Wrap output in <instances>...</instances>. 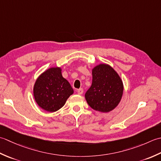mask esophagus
Instances as JSON below:
<instances>
[{"label":"esophagus","mask_w":161,"mask_h":161,"mask_svg":"<svg viewBox=\"0 0 161 161\" xmlns=\"http://www.w3.org/2000/svg\"><path fill=\"white\" fill-rule=\"evenodd\" d=\"M76 92H77L78 94L80 95V94H82L83 93V90L82 89V88H80V89H78V90H76Z\"/></svg>","instance_id":"obj_1"}]
</instances>
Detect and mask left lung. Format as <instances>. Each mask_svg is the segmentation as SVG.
Returning <instances> with one entry per match:
<instances>
[{
	"label": "left lung",
	"instance_id": "obj_1",
	"mask_svg": "<svg viewBox=\"0 0 161 161\" xmlns=\"http://www.w3.org/2000/svg\"><path fill=\"white\" fill-rule=\"evenodd\" d=\"M122 80L113 67L100 64L92 69V83L85 94L88 105L101 113L114 109L122 99Z\"/></svg>",
	"mask_w": 161,
	"mask_h": 161
}]
</instances>
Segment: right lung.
Returning a JSON list of instances; mask_svg holds the SVG:
<instances>
[{"mask_svg": "<svg viewBox=\"0 0 161 161\" xmlns=\"http://www.w3.org/2000/svg\"><path fill=\"white\" fill-rule=\"evenodd\" d=\"M74 93L69 83L62 77L60 67H51L36 80L33 87L35 100L46 111L53 113L64 106Z\"/></svg>", "mask_w": 161, "mask_h": 161, "instance_id": "right-lung-1", "label": "right lung"}]
</instances>
